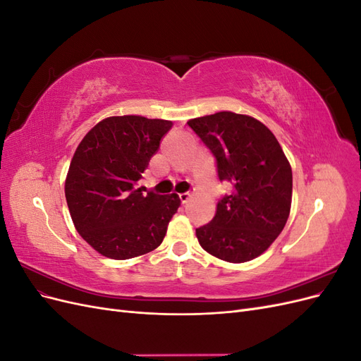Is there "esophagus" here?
<instances>
[{"label": "esophagus", "instance_id": "obj_1", "mask_svg": "<svg viewBox=\"0 0 361 361\" xmlns=\"http://www.w3.org/2000/svg\"><path fill=\"white\" fill-rule=\"evenodd\" d=\"M179 199H180V202H182V204L188 203V202H190V199H191V194H190V192H183V194H179Z\"/></svg>", "mask_w": 361, "mask_h": 361}]
</instances>
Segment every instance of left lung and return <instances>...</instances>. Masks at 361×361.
<instances>
[{
    "mask_svg": "<svg viewBox=\"0 0 361 361\" xmlns=\"http://www.w3.org/2000/svg\"><path fill=\"white\" fill-rule=\"evenodd\" d=\"M216 159L232 192L216 204L211 223L195 228L207 253L243 264L260 256L285 227L292 204V169L280 143L257 118L220 111L188 120Z\"/></svg>",
    "mask_w": 361,
    "mask_h": 361,
    "instance_id": "8db88e82",
    "label": "left lung"
}]
</instances>
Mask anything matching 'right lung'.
Wrapping results in <instances>:
<instances>
[{"instance_id":"1","label":"right lung","mask_w":361,"mask_h":361,"mask_svg":"<svg viewBox=\"0 0 361 361\" xmlns=\"http://www.w3.org/2000/svg\"><path fill=\"white\" fill-rule=\"evenodd\" d=\"M171 126V120L111 116L76 147L64 194L76 232L102 256H143L166 236L179 195L145 194L137 185Z\"/></svg>"}]
</instances>
